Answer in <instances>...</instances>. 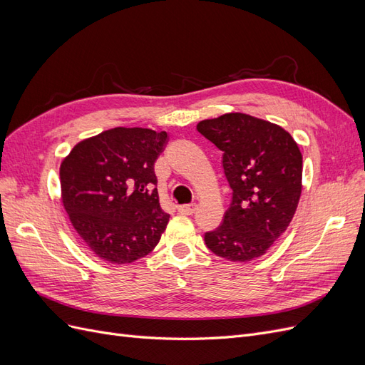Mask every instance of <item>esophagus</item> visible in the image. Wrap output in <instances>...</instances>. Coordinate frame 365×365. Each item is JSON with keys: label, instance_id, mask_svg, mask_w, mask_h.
<instances>
[{"label": "esophagus", "instance_id": "34e87169", "mask_svg": "<svg viewBox=\"0 0 365 365\" xmlns=\"http://www.w3.org/2000/svg\"><path fill=\"white\" fill-rule=\"evenodd\" d=\"M195 210H196V204H185L178 207V212L182 215H193Z\"/></svg>", "mask_w": 365, "mask_h": 365}]
</instances>
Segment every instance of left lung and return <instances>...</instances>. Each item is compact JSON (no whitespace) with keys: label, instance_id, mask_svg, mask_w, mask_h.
<instances>
[{"label":"left lung","instance_id":"8db88e82","mask_svg":"<svg viewBox=\"0 0 365 365\" xmlns=\"http://www.w3.org/2000/svg\"><path fill=\"white\" fill-rule=\"evenodd\" d=\"M196 129L222 150L233 190L222 224L205 233V245L231 262L257 259L294 217L302 195V152L283 128L242 113L202 120Z\"/></svg>","mask_w":365,"mask_h":365}]
</instances>
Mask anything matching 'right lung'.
<instances>
[{
  "instance_id": "obj_1",
  "label": "right lung",
  "mask_w": 365,
  "mask_h": 365,
  "mask_svg": "<svg viewBox=\"0 0 365 365\" xmlns=\"http://www.w3.org/2000/svg\"><path fill=\"white\" fill-rule=\"evenodd\" d=\"M168 132L114 128L86 138L61 164L62 204L97 257L130 263L157 247L169 222L153 165Z\"/></svg>"
}]
</instances>
